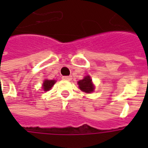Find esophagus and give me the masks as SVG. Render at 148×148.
Listing matches in <instances>:
<instances>
[{"instance_id":"obj_1","label":"esophagus","mask_w":148,"mask_h":148,"mask_svg":"<svg viewBox=\"0 0 148 148\" xmlns=\"http://www.w3.org/2000/svg\"><path fill=\"white\" fill-rule=\"evenodd\" d=\"M63 80H66V81H71V76H63V77H62Z\"/></svg>"}]
</instances>
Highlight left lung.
<instances>
[{"mask_svg":"<svg viewBox=\"0 0 148 148\" xmlns=\"http://www.w3.org/2000/svg\"><path fill=\"white\" fill-rule=\"evenodd\" d=\"M77 83H78L80 90L86 92V93L93 92V90H94V86L92 83V79L90 78V76L85 77L82 80H80Z\"/></svg>","mask_w":148,"mask_h":148,"instance_id":"left-lung-1","label":"left lung"}]
</instances>
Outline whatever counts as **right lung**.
Here are the masks:
<instances>
[{
  "label": "right lung",
  "instance_id": "add662e5",
  "mask_svg": "<svg viewBox=\"0 0 148 148\" xmlns=\"http://www.w3.org/2000/svg\"><path fill=\"white\" fill-rule=\"evenodd\" d=\"M55 83V80H45L44 81V82H43V85H42V88L44 89L45 91H47V90H50V89L54 86V84Z\"/></svg>",
  "mask_w": 148,
  "mask_h": 148
}]
</instances>
